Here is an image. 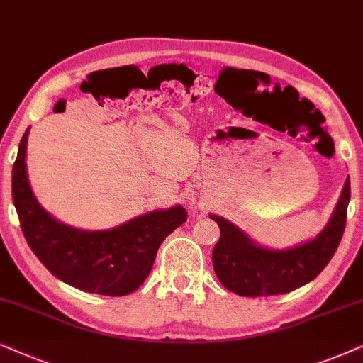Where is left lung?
Returning <instances> with one entry per match:
<instances>
[{
    "label": "left lung",
    "mask_w": 363,
    "mask_h": 363,
    "mask_svg": "<svg viewBox=\"0 0 363 363\" xmlns=\"http://www.w3.org/2000/svg\"><path fill=\"white\" fill-rule=\"evenodd\" d=\"M349 202L350 179L347 177L325 227L313 239L287 249L264 247L230 220L209 214L220 229L219 242L212 250L217 279L242 297L279 296L306 286L322 272L339 247Z\"/></svg>",
    "instance_id": "1"
}]
</instances>
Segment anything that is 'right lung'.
Listing matches in <instances>:
<instances>
[{
	"mask_svg": "<svg viewBox=\"0 0 363 363\" xmlns=\"http://www.w3.org/2000/svg\"><path fill=\"white\" fill-rule=\"evenodd\" d=\"M30 128L13 166V202L36 257L67 286L101 296H128L147 279L162 240L187 220L182 206L156 209L104 230H86L52 217L31 189L26 169Z\"/></svg>",
	"mask_w": 363,
	"mask_h": 363,
	"instance_id": "1",
	"label": "right lung"
}]
</instances>
